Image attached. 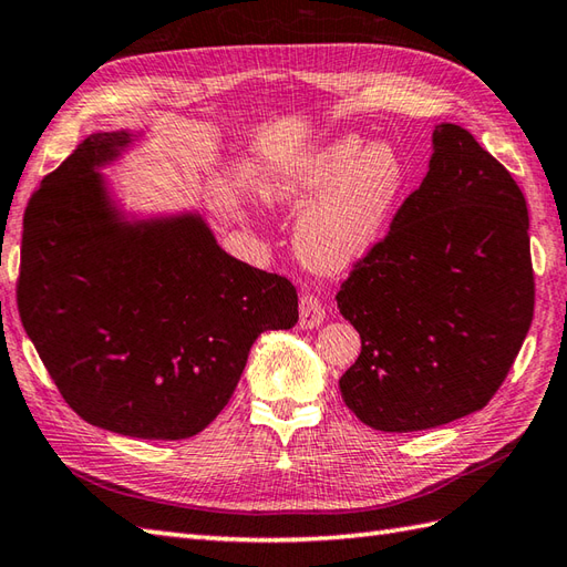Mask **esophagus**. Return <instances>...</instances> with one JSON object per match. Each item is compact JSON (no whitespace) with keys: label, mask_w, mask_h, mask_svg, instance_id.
Here are the masks:
<instances>
[{"label":"esophagus","mask_w":567,"mask_h":567,"mask_svg":"<svg viewBox=\"0 0 567 567\" xmlns=\"http://www.w3.org/2000/svg\"><path fill=\"white\" fill-rule=\"evenodd\" d=\"M327 319V309H323L321 299L311 292H305L299 299V327L302 329H315Z\"/></svg>","instance_id":"34e87169"}]
</instances>
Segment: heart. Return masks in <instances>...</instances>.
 <instances>
[{
  "label": "heart",
  "instance_id": "obj_1",
  "mask_svg": "<svg viewBox=\"0 0 567 567\" xmlns=\"http://www.w3.org/2000/svg\"><path fill=\"white\" fill-rule=\"evenodd\" d=\"M406 163L390 143L343 136L292 173L270 179V195L315 204L299 224L297 248L311 268L336 272L382 238L406 187Z\"/></svg>",
  "mask_w": 567,
  "mask_h": 567
}]
</instances>
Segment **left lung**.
Instances as JSON below:
<instances>
[{"mask_svg":"<svg viewBox=\"0 0 567 567\" xmlns=\"http://www.w3.org/2000/svg\"><path fill=\"white\" fill-rule=\"evenodd\" d=\"M528 209L507 167L455 124L424 183L341 285L360 355L339 388L363 424L421 431L483 409L534 319Z\"/></svg>","mask_w":567,"mask_h":567,"instance_id":"obj_1","label":"left lung"}]
</instances>
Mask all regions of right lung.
I'll use <instances>...</instances> for the list:
<instances>
[{
  "instance_id": "add662e5",
  "label": "right lung",
  "mask_w": 567,
  "mask_h": 567,
  "mask_svg": "<svg viewBox=\"0 0 567 567\" xmlns=\"http://www.w3.org/2000/svg\"><path fill=\"white\" fill-rule=\"evenodd\" d=\"M126 143L92 134L33 192L17 302L72 412L179 441L219 416L262 331L295 327L297 290L224 252L199 216L118 221L94 167Z\"/></svg>"
}]
</instances>
